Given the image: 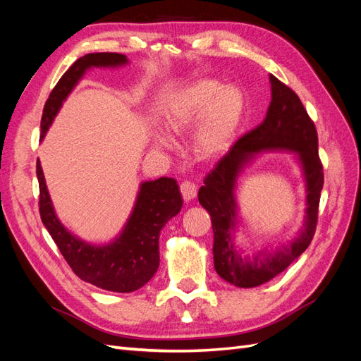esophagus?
Instances as JSON below:
<instances>
[{
	"instance_id": "esophagus-1",
	"label": "esophagus",
	"mask_w": 361,
	"mask_h": 361,
	"mask_svg": "<svg viewBox=\"0 0 361 361\" xmlns=\"http://www.w3.org/2000/svg\"><path fill=\"white\" fill-rule=\"evenodd\" d=\"M180 192H182V197L185 202H191L195 199V195H197V187L192 182H182L180 183Z\"/></svg>"
}]
</instances>
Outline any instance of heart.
Instances as JSON below:
<instances>
[{
  "mask_svg": "<svg viewBox=\"0 0 361 361\" xmlns=\"http://www.w3.org/2000/svg\"><path fill=\"white\" fill-rule=\"evenodd\" d=\"M245 111L244 92L236 85H220L216 80L202 78L183 87L171 97L162 116V125L171 135H183L195 127L191 149L203 162L221 158L231 149ZM158 149H169L170 140L152 134Z\"/></svg>",
  "mask_w": 361,
  "mask_h": 361,
  "instance_id": "heart-1",
  "label": "heart"
}]
</instances>
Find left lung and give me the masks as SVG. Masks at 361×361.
Returning a JSON list of instances; mask_svg holds the SVG:
<instances>
[{
    "instance_id": "1",
    "label": "left lung",
    "mask_w": 361,
    "mask_h": 361,
    "mask_svg": "<svg viewBox=\"0 0 361 361\" xmlns=\"http://www.w3.org/2000/svg\"><path fill=\"white\" fill-rule=\"evenodd\" d=\"M271 104L256 129L238 140L204 178L199 202L209 212L214 231V267L216 274L238 288H256L285 271L312 243L318 221L324 185L318 157V134L300 97L288 85L269 75ZM265 151H289L303 173L306 209L303 227L290 242L276 249L262 247L247 254L235 241L240 217L234 191L238 176Z\"/></svg>"
}]
</instances>
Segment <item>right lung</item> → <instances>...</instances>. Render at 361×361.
Returning a JSON list of instances; mask_svg holds the SVG:
<instances>
[{
  "label": "right lung",
  "instance_id": "1",
  "mask_svg": "<svg viewBox=\"0 0 361 361\" xmlns=\"http://www.w3.org/2000/svg\"><path fill=\"white\" fill-rule=\"evenodd\" d=\"M129 60L117 52H93L76 60L54 87L43 108L40 140L45 138L63 102L68 99L87 71L116 69ZM40 188V218L57 244L63 257L81 280L111 292H134L155 276L159 267L161 228L182 209L179 185L173 178H159L140 183L133 211L118 235L106 244L87 243L69 232L59 220L37 159Z\"/></svg>",
  "mask_w": 361,
  "mask_h": 361
}]
</instances>
